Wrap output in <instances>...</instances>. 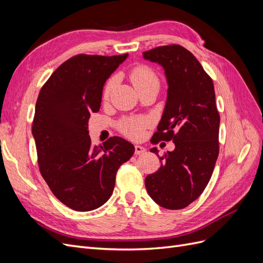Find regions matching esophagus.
Returning <instances> with one entry per match:
<instances>
[{
  "label": "esophagus",
  "mask_w": 263,
  "mask_h": 263,
  "mask_svg": "<svg viewBox=\"0 0 263 263\" xmlns=\"http://www.w3.org/2000/svg\"><path fill=\"white\" fill-rule=\"evenodd\" d=\"M145 153H146V149L144 147L138 146V145L135 146V154H136V155H142Z\"/></svg>",
  "instance_id": "esophagus-1"
}]
</instances>
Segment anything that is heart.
<instances>
[{"label": "heart", "mask_w": 263, "mask_h": 263, "mask_svg": "<svg viewBox=\"0 0 263 263\" xmlns=\"http://www.w3.org/2000/svg\"><path fill=\"white\" fill-rule=\"evenodd\" d=\"M130 80L135 89L137 91L142 89V87L151 84V83H158V79L155 72L147 66H138L134 68L130 72ZM115 78H110L106 82L104 86V91H103V97L108 98L110 91L113 90L115 85ZM147 125V121L140 118H127L121 123V130L126 135V136L136 138L139 137L142 134V130Z\"/></svg>", "instance_id": "obj_1"}]
</instances>
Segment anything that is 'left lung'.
Segmentation results:
<instances>
[{
	"label": "left lung",
	"instance_id": "1",
	"mask_svg": "<svg viewBox=\"0 0 263 263\" xmlns=\"http://www.w3.org/2000/svg\"><path fill=\"white\" fill-rule=\"evenodd\" d=\"M144 58L164 69L168 95L158 132L151 138L176 145L160 157L159 170L146 177L149 196L168 210L186 208L205 190L216 163L219 114L214 84L192 52L180 45L160 46ZM158 155V149L151 148Z\"/></svg>",
	"mask_w": 263,
	"mask_h": 263
}]
</instances>
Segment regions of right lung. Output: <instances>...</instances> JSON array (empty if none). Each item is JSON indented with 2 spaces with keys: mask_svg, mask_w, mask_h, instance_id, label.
Instances as JSON below:
<instances>
[{
  "mask_svg": "<svg viewBox=\"0 0 263 263\" xmlns=\"http://www.w3.org/2000/svg\"><path fill=\"white\" fill-rule=\"evenodd\" d=\"M127 57L77 54L39 92L31 127L39 170L53 195L74 211L104 204L118 168L134 155V145L116 136L93 146L87 130L91 114L100 110L105 81Z\"/></svg>",
  "mask_w": 263,
  "mask_h": 263,
  "instance_id": "1",
  "label": "right lung"
}]
</instances>
